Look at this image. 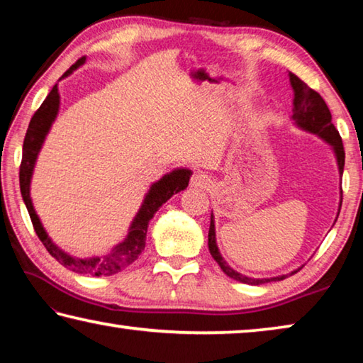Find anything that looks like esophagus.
<instances>
[{
    "label": "esophagus",
    "instance_id": "1",
    "mask_svg": "<svg viewBox=\"0 0 363 363\" xmlns=\"http://www.w3.org/2000/svg\"><path fill=\"white\" fill-rule=\"evenodd\" d=\"M210 184H211L210 176L205 174V173H195V174L192 176V179H190V186L200 187V189L210 187Z\"/></svg>",
    "mask_w": 363,
    "mask_h": 363
}]
</instances>
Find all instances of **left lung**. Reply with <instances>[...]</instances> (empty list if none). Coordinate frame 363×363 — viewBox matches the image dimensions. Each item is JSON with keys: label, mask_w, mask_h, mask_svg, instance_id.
I'll use <instances>...</instances> for the list:
<instances>
[{"label": "left lung", "mask_w": 363, "mask_h": 363, "mask_svg": "<svg viewBox=\"0 0 363 363\" xmlns=\"http://www.w3.org/2000/svg\"><path fill=\"white\" fill-rule=\"evenodd\" d=\"M290 77V83L293 88V120L296 123V126H299L301 130L309 131L312 134H317L318 138H322L323 140L331 145L335 155H336V162H337V169H340V174L342 176L344 171V147H342V140L340 133L335 128L333 123H331V113L330 108L327 107V104L322 99V96L309 88L303 79H299L294 73H288ZM341 201H342V190H341ZM341 210V206H340ZM340 214V213H337ZM208 248H210V253L214 257V261L219 264V267L223 269V272L225 275H229L230 279L242 281V284H248V285H262V284H269V281H279L286 279L288 275L296 274L298 270H293L291 274L286 275H279V277H270V279H251L243 275L237 270H233L229 264L224 261V257L220 256L218 245H216V232H214V218L211 214V223H210V232H208Z\"/></svg>", "instance_id": "8db88e82"}]
</instances>
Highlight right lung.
Returning a JSON list of instances; mask_svg holds the SVG:
<instances>
[{
    "label": "right lung",
    "instance_id": "1",
    "mask_svg": "<svg viewBox=\"0 0 363 363\" xmlns=\"http://www.w3.org/2000/svg\"><path fill=\"white\" fill-rule=\"evenodd\" d=\"M84 64V57L78 59L69 70H67L62 78L69 77L73 70H77L79 65ZM60 96L57 84H54L51 93L48 94L45 102L41 104L40 108L36 110L35 115L30 120L28 130L23 139V149H22V163L19 171V181H21V194L26 203L30 219H32L33 229L38 235L40 240L45 245L49 255L62 264L64 267L73 270V272L93 275V277H101V275H113L120 270L126 269L128 266L138 259L145 248V235L147 227H149L150 219L153 214L158 211L164 201H168L174 194L181 192V190L189 186V179L192 176V171L186 168H179L171 171V173L164 174L162 179L153 182L149 192H147L145 199L143 201V206L139 208L136 218L133 219V224L128 232V237L121 243L110 251L108 255L102 257H89V259H79V257H73L67 255L65 251L60 250L57 245H54L51 238L48 237L45 227L41 225V220L38 214L35 213V208L30 199V181H32L35 162L38 158V153L41 150V145L45 143L46 134L51 130L52 121L56 120L59 112Z\"/></svg>",
    "mask_w": 363,
    "mask_h": 363
}]
</instances>
